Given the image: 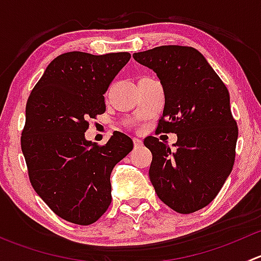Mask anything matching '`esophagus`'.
Returning <instances> with one entry per match:
<instances>
[{
    "mask_svg": "<svg viewBox=\"0 0 261 261\" xmlns=\"http://www.w3.org/2000/svg\"><path fill=\"white\" fill-rule=\"evenodd\" d=\"M134 146H135V149H139V147L143 146V140L139 138H134Z\"/></svg>",
    "mask_w": 261,
    "mask_h": 261,
    "instance_id": "esophagus-1",
    "label": "esophagus"
}]
</instances>
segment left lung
<instances>
[{
  "instance_id": "left-lung-1",
  "label": "left lung",
  "mask_w": 261,
  "mask_h": 261,
  "mask_svg": "<svg viewBox=\"0 0 261 261\" xmlns=\"http://www.w3.org/2000/svg\"><path fill=\"white\" fill-rule=\"evenodd\" d=\"M134 59L156 73L165 105L156 130L177 134L169 147L154 136L149 177L158 197L179 213L210 204L232 170L238 125L227 88L206 58L191 46L163 45Z\"/></svg>"
}]
</instances>
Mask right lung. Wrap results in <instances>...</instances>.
I'll return each mask as SVG.
<instances>
[{"mask_svg": "<svg viewBox=\"0 0 261 261\" xmlns=\"http://www.w3.org/2000/svg\"><path fill=\"white\" fill-rule=\"evenodd\" d=\"M130 58L64 53L46 67L26 103L21 149L29 178L51 211L72 223L91 225L107 211L110 175L134 147L118 131L103 146L84 136L87 120L106 111L103 94Z\"/></svg>", "mask_w": 261, "mask_h": 261, "instance_id": "add662e5", "label": "right lung"}]
</instances>
